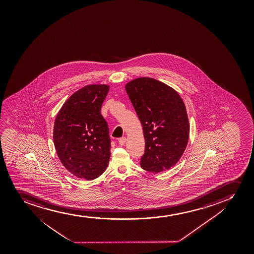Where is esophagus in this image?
I'll return each mask as SVG.
<instances>
[{"mask_svg":"<svg viewBox=\"0 0 254 254\" xmlns=\"http://www.w3.org/2000/svg\"><path fill=\"white\" fill-rule=\"evenodd\" d=\"M126 141V137H121L119 139V143H120V146H123V145H125V143Z\"/></svg>","mask_w":254,"mask_h":254,"instance_id":"obj_1","label":"esophagus"}]
</instances>
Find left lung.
Here are the masks:
<instances>
[{
    "instance_id": "1",
    "label": "left lung",
    "mask_w": 254,
    "mask_h": 254,
    "mask_svg": "<svg viewBox=\"0 0 254 254\" xmlns=\"http://www.w3.org/2000/svg\"><path fill=\"white\" fill-rule=\"evenodd\" d=\"M126 91L143 127V169L162 172L177 163L189 139V121L184 102L175 90L152 78L128 83Z\"/></svg>"
}]
</instances>
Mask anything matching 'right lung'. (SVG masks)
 I'll return each mask as SVG.
<instances>
[{
    "label": "right lung",
    "instance_id": "obj_1",
    "mask_svg": "<svg viewBox=\"0 0 254 254\" xmlns=\"http://www.w3.org/2000/svg\"><path fill=\"white\" fill-rule=\"evenodd\" d=\"M109 86L91 85L76 91L56 118L53 140L64 166L79 178L91 181L105 171L111 139L101 114Z\"/></svg>",
    "mask_w": 254,
    "mask_h": 254
}]
</instances>
